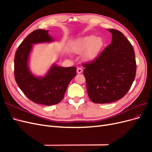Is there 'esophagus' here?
<instances>
[{
	"instance_id": "34e87169",
	"label": "esophagus",
	"mask_w": 152,
	"mask_h": 152,
	"mask_svg": "<svg viewBox=\"0 0 152 152\" xmlns=\"http://www.w3.org/2000/svg\"><path fill=\"white\" fill-rule=\"evenodd\" d=\"M82 72H83V70H82L81 68H77V73H79V74H80V73H82Z\"/></svg>"
}]
</instances>
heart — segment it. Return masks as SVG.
Returning <instances> with one entry per match:
<instances>
[{"instance_id": "obj_1", "label": "heart", "mask_w": 152, "mask_h": 152, "mask_svg": "<svg viewBox=\"0 0 152 152\" xmlns=\"http://www.w3.org/2000/svg\"><path fill=\"white\" fill-rule=\"evenodd\" d=\"M105 45L104 39L101 37L89 35L84 37L77 41L73 50L77 54H83L87 61H93L99 56Z\"/></svg>"}]
</instances>
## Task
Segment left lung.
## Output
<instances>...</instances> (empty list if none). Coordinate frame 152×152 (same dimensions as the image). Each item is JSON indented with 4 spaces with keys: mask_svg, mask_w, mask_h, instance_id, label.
I'll return each mask as SVG.
<instances>
[{
    "mask_svg": "<svg viewBox=\"0 0 152 152\" xmlns=\"http://www.w3.org/2000/svg\"><path fill=\"white\" fill-rule=\"evenodd\" d=\"M112 43L94 61L84 64V75L90 99L95 103H109L126 94L134 80V50L120 31L108 29Z\"/></svg>",
    "mask_w": 152,
    "mask_h": 152,
    "instance_id": "left-lung-1",
    "label": "left lung"
}]
</instances>
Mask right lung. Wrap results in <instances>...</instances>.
I'll return each instance as SVG.
<instances>
[{"label":"right lung","mask_w":152,"mask_h":152,"mask_svg":"<svg viewBox=\"0 0 152 152\" xmlns=\"http://www.w3.org/2000/svg\"><path fill=\"white\" fill-rule=\"evenodd\" d=\"M48 31L42 29L32 31L19 45L15 56V77L28 99L35 103L50 106L63 99L69 83L76 75V68L53 64L44 76H35L31 72L28 62L33 45L54 41Z\"/></svg>","instance_id":"obj_1"}]
</instances>
